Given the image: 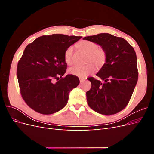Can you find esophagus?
I'll return each mask as SVG.
<instances>
[{"label": "esophagus", "mask_w": 154, "mask_h": 154, "mask_svg": "<svg viewBox=\"0 0 154 154\" xmlns=\"http://www.w3.org/2000/svg\"><path fill=\"white\" fill-rule=\"evenodd\" d=\"M85 80H86V78H80V83H83Z\"/></svg>", "instance_id": "1"}]
</instances>
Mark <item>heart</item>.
Returning a JSON list of instances; mask_svg holds the SVG:
<instances>
[{"label": "heart", "instance_id": "1", "mask_svg": "<svg viewBox=\"0 0 154 154\" xmlns=\"http://www.w3.org/2000/svg\"><path fill=\"white\" fill-rule=\"evenodd\" d=\"M78 47L88 54V62H93L97 67H101L106 62V54L105 51L99 48L98 45L91 41H84L78 45ZM73 46H69L64 53V60L67 64L73 62ZM94 65L89 63L85 66H76L69 69V72L72 75L85 78L95 71Z\"/></svg>", "mask_w": 154, "mask_h": 154}]
</instances>
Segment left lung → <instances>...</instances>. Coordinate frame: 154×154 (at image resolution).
Listing matches in <instances>:
<instances>
[{"mask_svg":"<svg viewBox=\"0 0 154 154\" xmlns=\"http://www.w3.org/2000/svg\"><path fill=\"white\" fill-rule=\"evenodd\" d=\"M100 45L106 54V62L96 76L91 77V89L86 92L87 103L96 112L112 115L127 105L136 87L138 71L137 57L127 40L109 33L83 38Z\"/></svg>","mask_w":154,"mask_h":154,"instance_id":"obj_1","label":"left lung"}]
</instances>
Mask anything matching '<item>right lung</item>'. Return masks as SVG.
I'll return each mask as SVG.
<instances>
[{
    "instance_id": "obj_1",
    "label": "right lung",
    "mask_w": 154,
    "mask_h": 154,
    "mask_svg": "<svg viewBox=\"0 0 154 154\" xmlns=\"http://www.w3.org/2000/svg\"><path fill=\"white\" fill-rule=\"evenodd\" d=\"M81 38L54 34L40 36L27 45L18 63L17 75L21 95L30 108L51 114L67 105L70 92L80 80L72 74L62 77L67 69L64 53Z\"/></svg>"
}]
</instances>
